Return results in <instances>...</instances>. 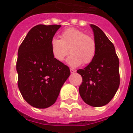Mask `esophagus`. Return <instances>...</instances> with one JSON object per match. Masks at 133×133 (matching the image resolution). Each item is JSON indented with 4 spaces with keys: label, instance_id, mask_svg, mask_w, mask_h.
Masks as SVG:
<instances>
[{
    "label": "esophagus",
    "instance_id": "obj_1",
    "mask_svg": "<svg viewBox=\"0 0 133 133\" xmlns=\"http://www.w3.org/2000/svg\"><path fill=\"white\" fill-rule=\"evenodd\" d=\"M70 70L71 73H75V72H76V70H74V69H72V68L70 69Z\"/></svg>",
    "mask_w": 133,
    "mask_h": 133
}]
</instances>
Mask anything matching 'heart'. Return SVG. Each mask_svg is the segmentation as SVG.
Returning a JSON list of instances; mask_svg holds the SVG:
<instances>
[{"label":"heart","instance_id":"obj_1","mask_svg":"<svg viewBox=\"0 0 133 133\" xmlns=\"http://www.w3.org/2000/svg\"><path fill=\"white\" fill-rule=\"evenodd\" d=\"M51 50L54 58L58 61H63L69 53L72 54L67 62L70 66L77 67L82 63L88 64L93 60L97 43L92 36L77 28H70L62 32L60 39L52 38Z\"/></svg>","mask_w":133,"mask_h":133}]
</instances>
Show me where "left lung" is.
Masks as SVG:
<instances>
[{
  "mask_svg": "<svg viewBox=\"0 0 133 133\" xmlns=\"http://www.w3.org/2000/svg\"><path fill=\"white\" fill-rule=\"evenodd\" d=\"M97 43L95 58L77 73L82 77L79 94L85 103L93 107H101L111 101L120 83L119 58L115 48L104 32L91 24Z\"/></svg>",
  "mask_w": 133,
  "mask_h": 133,
  "instance_id": "obj_1",
  "label": "left lung"
}]
</instances>
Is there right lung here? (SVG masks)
Here are the masks:
<instances>
[{"label":"right lung","mask_w":133,"mask_h":133,"mask_svg":"<svg viewBox=\"0 0 133 133\" xmlns=\"http://www.w3.org/2000/svg\"><path fill=\"white\" fill-rule=\"evenodd\" d=\"M60 25H38L25 36L18 51V86L23 99L37 108L53 105L70 75L66 65L52 55L51 41Z\"/></svg>","instance_id":"1"}]
</instances>
